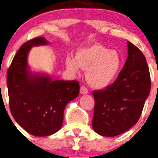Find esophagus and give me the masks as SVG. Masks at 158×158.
Returning <instances> with one entry per match:
<instances>
[{"mask_svg":"<svg viewBox=\"0 0 158 158\" xmlns=\"http://www.w3.org/2000/svg\"><path fill=\"white\" fill-rule=\"evenodd\" d=\"M80 93H82V94H87L88 93V89H87V88L85 85H82L81 86Z\"/></svg>","mask_w":158,"mask_h":158,"instance_id":"34e87169","label":"esophagus"}]
</instances>
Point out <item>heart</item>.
<instances>
[{
  "label": "heart",
  "instance_id": "b5f03b06",
  "mask_svg": "<svg viewBox=\"0 0 158 158\" xmlns=\"http://www.w3.org/2000/svg\"><path fill=\"white\" fill-rule=\"evenodd\" d=\"M65 65L73 73H79L80 68L86 70V79L89 85L102 89L116 80L121 69L122 59L115 50L94 45L79 49L76 58L67 56Z\"/></svg>",
  "mask_w": 158,
  "mask_h": 158
}]
</instances>
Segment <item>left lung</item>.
<instances>
[{
  "label": "left lung",
  "mask_w": 158,
  "mask_h": 158,
  "mask_svg": "<svg viewBox=\"0 0 158 158\" xmlns=\"http://www.w3.org/2000/svg\"><path fill=\"white\" fill-rule=\"evenodd\" d=\"M128 57L116 80L104 89L93 92L95 99L93 126L104 137L120 135L137 123L151 90L146 58L127 42Z\"/></svg>",
  "instance_id": "8db88e82"
}]
</instances>
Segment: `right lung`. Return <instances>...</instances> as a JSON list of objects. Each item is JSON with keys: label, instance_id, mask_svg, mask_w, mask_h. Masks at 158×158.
I'll return each mask as SVG.
<instances>
[{"label": "right lung", "instance_id": "obj_1", "mask_svg": "<svg viewBox=\"0 0 158 158\" xmlns=\"http://www.w3.org/2000/svg\"><path fill=\"white\" fill-rule=\"evenodd\" d=\"M47 44L44 37L23 44L7 73L10 113L23 129L37 137L52 135L60 130L65 106L79 93L78 81L53 80L29 70L27 55L31 48Z\"/></svg>", "mask_w": 158, "mask_h": 158}]
</instances>
